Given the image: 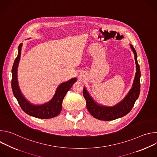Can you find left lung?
<instances>
[{
	"instance_id": "8db88e82",
	"label": "left lung",
	"mask_w": 157,
	"mask_h": 157,
	"mask_svg": "<svg viewBox=\"0 0 157 157\" xmlns=\"http://www.w3.org/2000/svg\"><path fill=\"white\" fill-rule=\"evenodd\" d=\"M130 48L134 54L136 64V73L132 84V87L122 101L116 105L109 107L98 104L89 94L86 87L83 89V96L86 101V107L90 114L96 119L101 121H113L122 117L132 110L136 101L138 99L140 91V70L137 61V55L136 50L132 44Z\"/></svg>"
}]
</instances>
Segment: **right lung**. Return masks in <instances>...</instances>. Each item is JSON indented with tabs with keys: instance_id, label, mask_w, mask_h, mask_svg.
Here are the masks:
<instances>
[{
	"instance_id": "1",
	"label": "right lung",
	"mask_w": 157,
	"mask_h": 157,
	"mask_svg": "<svg viewBox=\"0 0 157 157\" xmlns=\"http://www.w3.org/2000/svg\"><path fill=\"white\" fill-rule=\"evenodd\" d=\"M22 44L20 43L18 48V55L13 63L12 74V89L14 96L17 99L21 109L25 113L31 116L39 119H50L57 116L62 109L63 100L73 84L77 81L76 78H72L70 80L64 82L57 87L53 98L48 102L42 105H34L27 101L21 94L18 86L17 80V68L20 59Z\"/></svg>"
}]
</instances>
